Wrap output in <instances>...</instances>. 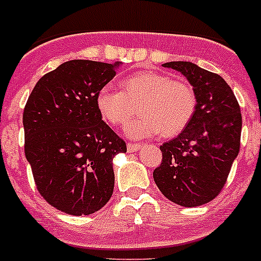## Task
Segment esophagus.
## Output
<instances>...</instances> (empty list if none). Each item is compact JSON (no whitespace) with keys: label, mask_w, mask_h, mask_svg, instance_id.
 I'll use <instances>...</instances> for the list:
<instances>
[{"label":"esophagus","mask_w":261,"mask_h":261,"mask_svg":"<svg viewBox=\"0 0 261 261\" xmlns=\"http://www.w3.org/2000/svg\"><path fill=\"white\" fill-rule=\"evenodd\" d=\"M141 145H138V143H127V151L128 152H134L137 150H139Z\"/></svg>","instance_id":"1"}]
</instances>
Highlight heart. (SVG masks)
<instances>
[{
	"instance_id": "1",
	"label": "heart",
	"mask_w": 261,
	"mask_h": 261,
	"mask_svg": "<svg viewBox=\"0 0 261 261\" xmlns=\"http://www.w3.org/2000/svg\"><path fill=\"white\" fill-rule=\"evenodd\" d=\"M122 91L111 86L101 87L96 94V109L112 126L126 123L135 111L141 116L124 127L133 139L162 133L174 137L185 130L196 112V95L184 82L171 80L167 75L145 71L131 75L120 83Z\"/></svg>"
}]
</instances>
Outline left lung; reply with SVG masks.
Listing matches in <instances>:
<instances>
[{
    "label": "left lung",
    "instance_id": "8db88e82",
    "mask_svg": "<svg viewBox=\"0 0 261 261\" xmlns=\"http://www.w3.org/2000/svg\"><path fill=\"white\" fill-rule=\"evenodd\" d=\"M181 72L196 95V112L185 130L160 149L162 162L152 177L167 200L200 206L219 196L240 150L241 112L221 76L190 61L165 63Z\"/></svg>",
    "mask_w": 261,
    "mask_h": 261
}]
</instances>
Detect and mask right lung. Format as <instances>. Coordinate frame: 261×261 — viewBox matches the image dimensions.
<instances>
[{"instance_id": "obj_1", "label": "right lung", "mask_w": 261, "mask_h": 261, "mask_svg": "<svg viewBox=\"0 0 261 261\" xmlns=\"http://www.w3.org/2000/svg\"><path fill=\"white\" fill-rule=\"evenodd\" d=\"M119 65L65 61L42 76L28 97L25 156L42 198L67 215H92L114 192L112 160L127 147L101 120L96 94Z\"/></svg>"}]
</instances>
